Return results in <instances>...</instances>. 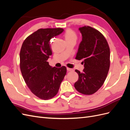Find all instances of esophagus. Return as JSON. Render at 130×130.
Listing matches in <instances>:
<instances>
[{
    "label": "esophagus",
    "instance_id": "esophagus-1",
    "mask_svg": "<svg viewBox=\"0 0 130 130\" xmlns=\"http://www.w3.org/2000/svg\"><path fill=\"white\" fill-rule=\"evenodd\" d=\"M67 71L68 72H72L73 71V69L72 68H67Z\"/></svg>",
    "mask_w": 130,
    "mask_h": 130
}]
</instances>
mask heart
I'll return each instance as SVG.
<instances>
[{"label": "heart", "instance_id": "obj_1", "mask_svg": "<svg viewBox=\"0 0 130 130\" xmlns=\"http://www.w3.org/2000/svg\"><path fill=\"white\" fill-rule=\"evenodd\" d=\"M64 38L67 42L71 41H76L77 38V35L74 30L72 29H68L65 32Z\"/></svg>", "mask_w": 130, "mask_h": 130}]
</instances>
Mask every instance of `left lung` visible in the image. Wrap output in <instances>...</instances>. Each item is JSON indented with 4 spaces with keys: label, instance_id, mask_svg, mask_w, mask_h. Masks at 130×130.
Returning a JSON list of instances; mask_svg holds the SVG:
<instances>
[{
    "label": "left lung",
    "instance_id": "8db88e82",
    "mask_svg": "<svg viewBox=\"0 0 130 130\" xmlns=\"http://www.w3.org/2000/svg\"><path fill=\"white\" fill-rule=\"evenodd\" d=\"M82 40L75 59L82 60L85 68L78 75L74 87L78 92L91 95L99 90L106 80L110 66V49L107 40L98 30L89 26L80 27Z\"/></svg>",
    "mask_w": 130,
    "mask_h": 130
}]
</instances>
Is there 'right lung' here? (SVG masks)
Listing matches in <instances>:
<instances>
[{
  "label": "right lung",
  "instance_id": "add662e5",
  "mask_svg": "<svg viewBox=\"0 0 130 130\" xmlns=\"http://www.w3.org/2000/svg\"><path fill=\"white\" fill-rule=\"evenodd\" d=\"M62 28L40 29L23 42L20 52V69L27 87L42 100L52 99L57 94L67 73L65 66L52 67L48 59L52 55L49 41L61 34Z\"/></svg>",
  "mask_w": 130,
  "mask_h": 130
}]
</instances>
